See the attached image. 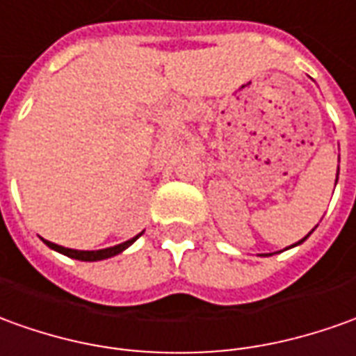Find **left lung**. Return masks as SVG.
<instances>
[{"label": "left lung", "instance_id": "8db88e82", "mask_svg": "<svg viewBox=\"0 0 356 356\" xmlns=\"http://www.w3.org/2000/svg\"><path fill=\"white\" fill-rule=\"evenodd\" d=\"M304 239H306V238H304ZM304 239H300V241H298V243H302V241H304Z\"/></svg>", "mask_w": 356, "mask_h": 356}]
</instances>
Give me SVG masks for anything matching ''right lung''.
<instances>
[{"instance_id":"obj_1","label":"right lung","mask_w":356,"mask_h":356,"mask_svg":"<svg viewBox=\"0 0 356 356\" xmlns=\"http://www.w3.org/2000/svg\"><path fill=\"white\" fill-rule=\"evenodd\" d=\"M140 238V234H138L136 238L128 239L124 243H118L115 248H107V249H99V251H77V249H70V248H62V245H56V243H52V241H46L44 243L48 248H52L54 251H60V253H64L67 257H72V259H79V261H101V259H108V257H115L118 255L120 251H124L128 245H132L136 239Z\"/></svg>"}]
</instances>
